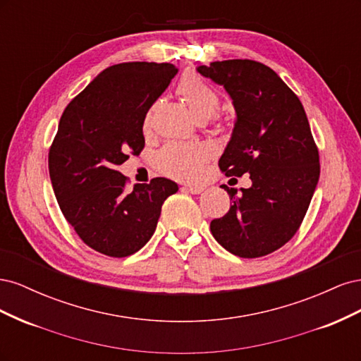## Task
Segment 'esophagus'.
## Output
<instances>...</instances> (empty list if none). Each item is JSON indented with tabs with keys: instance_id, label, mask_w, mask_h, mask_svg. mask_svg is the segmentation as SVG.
<instances>
[{
	"instance_id": "obj_1",
	"label": "esophagus",
	"mask_w": 361,
	"mask_h": 361,
	"mask_svg": "<svg viewBox=\"0 0 361 361\" xmlns=\"http://www.w3.org/2000/svg\"><path fill=\"white\" fill-rule=\"evenodd\" d=\"M203 187L202 185H183L182 187V191H185V192H191V194H200V192H203Z\"/></svg>"
}]
</instances>
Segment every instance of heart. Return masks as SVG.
<instances>
[{
	"mask_svg": "<svg viewBox=\"0 0 361 361\" xmlns=\"http://www.w3.org/2000/svg\"><path fill=\"white\" fill-rule=\"evenodd\" d=\"M178 93L199 120L211 118L220 106V94L197 73H185L178 82ZM149 120L150 111L145 118V128L149 126ZM211 155V147L202 143H169L157 154L155 166L170 178L194 180Z\"/></svg>",
	"mask_w": 361,
	"mask_h": 361,
	"instance_id": "heart-1",
	"label": "heart"
}]
</instances>
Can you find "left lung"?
<instances>
[{"label":"left lung","instance_id":"left-lung-1","mask_svg":"<svg viewBox=\"0 0 361 361\" xmlns=\"http://www.w3.org/2000/svg\"><path fill=\"white\" fill-rule=\"evenodd\" d=\"M232 96L236 125L218 162L227 178L250 174L251 187L228 188L232 206L211 221L232 255L267 256L300 228L319 179V152L298 96L264 63L212 61L197 69Z\"/></svg>","mask_w":361,"mask_h":361}]
</instances>
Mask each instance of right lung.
I'll list each match as a JSON object with an SVG mask.
<instances>
[{
	"label": "right lung",
	"instance_id": "add662e5",
	"mask_svg": "<svg viewBox=\"0 0 361 361\" xmlns=\"http://www.w3.org/2000/svg\"><path fill=\"white\" fill-rule=\"evenodd\" d=\"M178 68L129 61L106 68L63 111L48 154L60 209L81 241L110 257H126L154 235L161 206L178 185L166 178L137 183L117 170L145 149V117Z\"/></svg>",
	"mask_w": 361,
	"mask_h": 361
}]
</instances>
